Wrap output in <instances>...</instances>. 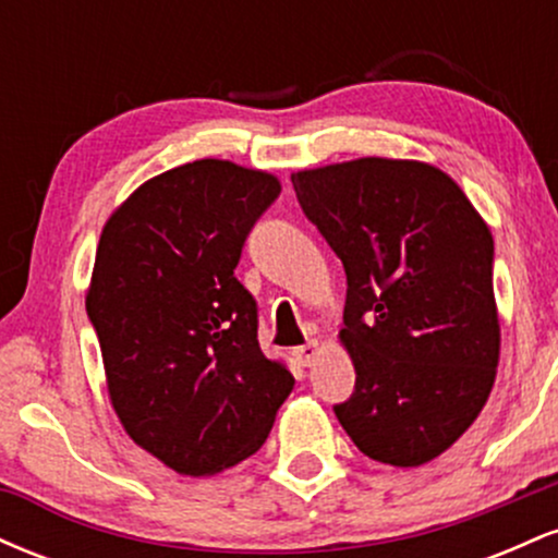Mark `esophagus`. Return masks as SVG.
Instances as JSON below:
<instances>
[{"label": "esophagus", "instance_id": "obj_1", "mask_svg": "<svg viewBox=\"0 0 558 558\" xmlns=\"http://www.w3.org/2000/svg\"><path fill=\"white\" fill-rule=\"evenodd\" d=\"M317 354H319L317 341H310V343L296 345V349H293V356H296V362L301 364V367H310V364L317 360Z\"/></svg>", "mask_w": 558, "mask_h": 558}]
</instances>
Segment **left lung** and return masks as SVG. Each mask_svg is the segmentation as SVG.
<instances>
[{
  "mask_svg": "<svg viewBox=\"0 0 558 558\" xmlns=\"http://www.w3.org/2000/svg\"><path fill=\"white\" fill-rule=\"evenodd\" d=\"M291 181L349 286L341 341L356 383L332 412L364 457L430 462L496 380L490 230L446 172L412 159L364 157Z\"/></svg>",
  "mask_w": 558,
  "mask_h": 558,
  "instance_id": "1",
  "label": "left lung"
}]
</instances>
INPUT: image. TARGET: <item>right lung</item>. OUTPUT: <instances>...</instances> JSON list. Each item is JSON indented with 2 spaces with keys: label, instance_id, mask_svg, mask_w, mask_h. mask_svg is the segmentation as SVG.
Here are the masks:
<instances>
[{
  "label": "right lung",
  "instance_id": "add662e5",
  "mask_svg": "<svg viewBox=\"0 0 558 558\" xmlns=\"http://www.w3.org/2000/svg\"><path fill=\"white\" fill-rule=\"evenodd\" d=\"M278 178L196 159L146 181L107 220L86 312L125 433L181 475H215L272 430L293 375L257 341L235 278Z\"/></svg>",
  "mask_w": 558,
  "mask_h": 558
}]
</instances>
